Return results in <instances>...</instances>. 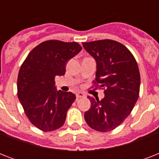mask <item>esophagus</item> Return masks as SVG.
Wrapping results in <instances>:
<instances>
[{
    "mask_svg": "<svg viewBox=\"0 0 159 159\" xmlns=\"http://www.w3.org/2000/svg\"><path fill=\"white\" fill-rule=\"evenodd\" d=\"M76 96H77V99H79V98H82V97H85V94L83 93V92H77V94H76Z\"/></svg>",
    "mask_w": 159,
    "mask_h": 159,
    "instance_id": "1",
    "label": "esophagus"
}]
</instances>
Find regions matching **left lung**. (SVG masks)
Here are the masks:
<instances>
[{
  "mask_svg": "<svg viewBox=\"0 0 159 159\" xmlns=\"http://www.w3.org/2000/svg\"><path fill=\"white\" fill-rule=\"evenodd\" d=\"M82 45L97 62L94 85L105 89L101 101L88 97L91 108L85 112V120L95 130H113L128 117L139 98L138 64L130 51L117 41L102 39Z\"/></svg>",
  "mask_w": 159,
  "mask_h": 159,
  "instance_id": "left-lung-1",
  "label": "left lung"
}]
</instances>
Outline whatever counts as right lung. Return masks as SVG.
I'll list each match as a JSON object with an SVG mask.
<instances>
[{"label": "right lung", "instance_id": "obj_1", "mask_svg": "<svg viewBox=\"0 0 159 159\" xmlns=\"http://www.w3.org/2000/svg\"><path fill=\"white\" fill-rule=\"evenodd\" d=\"M81 50L77 42L44 41L30 51L21 65L18 98L29 120L40 130H56L64 124L76 96L70 92H57L54 79L65 74L67 61Z\"/></svg>", "mask_w": 159, "mask_h": 159}]
</instances>
